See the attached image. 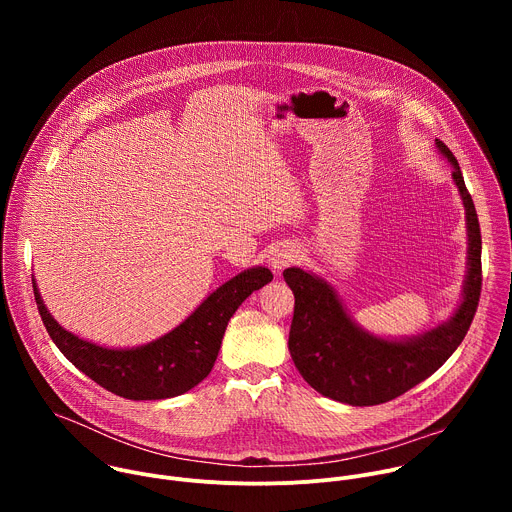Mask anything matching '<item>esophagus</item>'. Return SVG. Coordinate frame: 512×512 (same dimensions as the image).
<instances>
[{
  "instance_id": "34e87169",
  "label": "esophagus",
  "mask_w": 512,
  "mask_h": 512,
  "mask_svg": "<svg viewBox=\"0 0 512 512\" xmlns=\"http://www.w3.org/2000/svg\"><path fill=\"white\" fill-rule=\"evenodd\" d=\"M298 257V253L294 249H275L271 255H269V265L273 271H281L285 269L289 263H294Z\"/></svg>"
}]
</instances>
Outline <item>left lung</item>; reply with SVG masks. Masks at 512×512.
<instances>
[{"label":"left lung","mask_w":512,"mask_h":512,"mask_svg":"<svg viewBox=\"0 0 512 512\" xmlns=\"http://www.w3.org/2000/svg\"><path fill=\"white\" fill-rule=\"evenodd\" d=\"M448 158L466 208L468 275L464 296L452 318L413 338L387 340L369 334L352 322L336 291L318 275L300 267L283 271L294 291L296 306L289 328V354L306 383L340 403L367 407L387 403L433 375L462 344L482 289V239L478 214L464 184L458 160L446 143L435 139Z\"/></svg>","instance_id":"obj_1"}]
</instances>
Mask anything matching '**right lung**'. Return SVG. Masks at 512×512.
Wrapping results in <instances>:
<instances>
[{
  "label": "right lung",
  "instance_id": "add662e5",
  "mask_svg": "<svg viewBox=\"0 0 512 512\" xmlns=\"http://www.w3.org/2000/svg\"><path fill=\"white\" fill-rule=\"evenodd\" d=\"M271 279L267 267H251L235 275L172 332L135 348H105L64 330L46 310L34 279L32 283L52 342L79 371L119 397L156 401L182 395L208 377L229 320L253 291Z\"/></svg>",
  "mask_w": 512,
  "mask_h": 512
}]
</instances>
